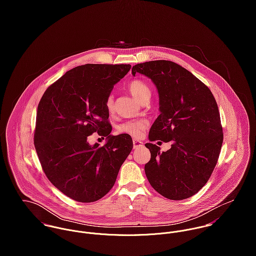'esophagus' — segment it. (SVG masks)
<instances>
[{
  "label": "esophagus",
  "instance_id": "34e87169",
  "mask_svg": "<svg viewBox=\"0 0 256 256\" xmlns=\"http://www.w3.org/2000/svg\"><path fill=\"white\" fill-rule=\"evenodd\" d=\"M143 146H144L143 142H141L139 140H133V148H134V150L140 148H142Z\"/></svg>",
  "mask_w": 256,
  "mask_h": 256
}]
</instances>
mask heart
Instances as JSON below:
<instances>
[{
	"label": "heart",
	"instance_id": "b5f03b06",
	"mask_svg": "<svg viewBox=\"0 0 256 256\" xmlns=\"http://www.w3.org/2000/svg\"><path fill=\"white\" fill-rule=\"evenodd\" d=\"M128 90L130 94L138 100L140 102L145 104L150 100L152 92L145 82L141 80H132L127 84ZM106 108L108 112H113L114 110V98L112 94H110L106 100ZM148 122L146 120L139 119V120H130L122 123L118 127V131L123 134L130 135L133 138H140L143 136L144 131L146 130Z\"/></svg>",
	"mask_w": 256,
	"mask_h": 256
}]
</instances>
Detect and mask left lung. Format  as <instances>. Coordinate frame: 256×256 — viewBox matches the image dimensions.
I'll return each mask as SVG.
<instances>
[{"instance_id":"obj_1","label":"left lung","mask_w":256,"mask_h":256,"mask_svg":"<svg viewBox=\"0 0 256 256\" xmlns=\"http://www.w3.org/2000/svg\"><path fill=\"white\" fill-rule=\"evenodd\" d=\"M136 73L150 78L160 96V114L150 129V141L172 142L166 152L145 145L150 152L146 178L168 199L189 198L209 180L219 158L224 134L216 100L205 84L172 61L137 64L132 68Z\"/></svg>"}]
</instances>
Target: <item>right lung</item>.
<instances>
[{"label":"right lung","instance_id":"obj_1","mask_svg":"<svg viewBox=\"0 0 256 256\" xmlns=\"http://www.w3.org/2000/svg\"><path fill=\"white\" fill-rule=\"evenodd\" d=\"M131 65L86 64L68 71L43 94L36 113L34 146L49 182L78 202L90 203L110 192L132 150L130 135H110L106 100ZM108 138L90 146L92 132Z\"/></svg>","mask_w":256,"mask_h":256}]
</instances>
